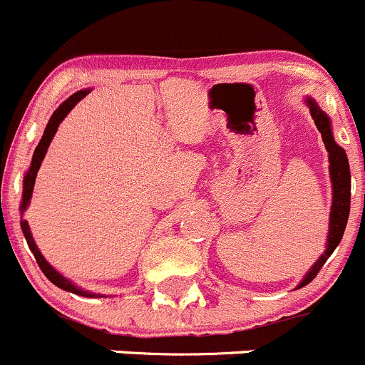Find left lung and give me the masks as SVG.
<instances>
[{"label": "left lung", "instance_id": "left-lung-1", "mask_svg": "<svg viewBox=\"0 0 365 365\" xmlns=\"http://www.w3.org/2000/svg\"><path fill=\"white\" fill-rule=\"evenodd\" d=\"M304 103L308 105L309 113H312L314 125L318 128V131L322 133V140H324L325 148L329 152V175H331V183H332V205H331V215H329V236H327V245H325V250L318 257L317 262L309 267L308 273L304 274V278L299 282V285L295 289H302L304 285H308L309 282L318 274V271L322 269L325 262H327L329 257L332 255V252L336 250V247L339 245L341 237H343L344 229H346L348 215H350V195H351V176H350V164H348V157L344 148H341L336 143L334 134H332V122L329 118V115L318 106V103L314 101L312 96L304 99Z\"/></svg>", "mask_w": 365, "mask_h": 365}]
</instances>
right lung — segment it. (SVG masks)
<instances>
[{
	"label": "right lung",
	"instance_id": "right-lung-1",
	"mask_svg": "<svg viewBox=\"0 0 365 365\" xmlns=\"http://www.w3.org/2000/svg\"><path fill=\"white\" fill-rule=\"evenodd\" d=\"M89 92H91V89H82V91L75 92V94H71L70 98L66 99V101L61 103L59 108H57L56 112L52 113L51 120H48L47 128H45V131H43V136H41L40 143H38V147L34 148V153H33V159H31L29 170L26 171L24 180H22L21 215H24L26 210H28V206H29V202H31V195H33V189H34V180H36L38 170H40V166H41V160L45 159V153H47V150H48V145H51V141H52L53 134H56V131H57V128H59L61 122L64 120V117H66V115L71 112L73 106H75L78 101H82V99L86 98V96L89 94ZM21 229H22V232H24L26 241H28V245H29V250L33 252V255H34V259H36L38 266H40V269L43 271V274L47 276L48 279H51L53 285L59 287V289H63V290H66V292H73V294L82 295V297H108V295H105V294H96V292H89V290L80 289L78 285H75V283L70 282V279H68L66 276L61 274L59 271L56 269V267H52L51 264L47 262V259H45V257L41 255V252L38 250L36 243H34L33 234H31L28 220H24V218H22V217H21Z\"/></svg>",
	"mask_w": 365,
	"mask_h": 365
}]
</instances>
